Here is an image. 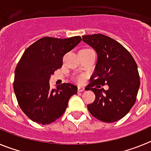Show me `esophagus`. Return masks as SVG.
Returning <instances> with one entry per match:
<instances>
[{
    "label": "esophagus",
    "mask_w": 151,
    "mask_h": 151,
    "mask_svg": "<svg viewBox=\"0 0 151 151\" xmlns=\"http://www.w3.org/2000/svg\"><path fill=\"white\" fill-rule=\"evenodd\" d=\"M85 91V88L83 87H78V92H82Z\"/></svg>",
    "instance_id": "34e87169"
}]
</instances>
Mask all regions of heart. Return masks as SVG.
<instances>
[{"instance_id": "heart-1", "label": "heart", "mask_w": 151, "mask_h": 151, "mask_svg": "<svg viewBox=\"0 0 151 151\" xmlns=\"http://www.w3.org/2000/svg\"><path fill=\"white\" fill-rule=\"evenodd\" d=\"M76 80L78 82H81L82 81V76H78L76 78Z\"/></svg>"}]
</instances>
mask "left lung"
Listing matches in <instances>:
<instances>
[{
	"mask_svg": "<svg viewBox=\"0 0 151 151\" xmlns=\"http://www.w3.org/2000/svg\"><path fill=\"white\" fill-rule=\"evenodd\" d=\"M82 41L97 53V60L88 89L93 91L95 100L87 106L90 113L104 122L123 118L136 101L140 86L138 66L121 44L102 34L82 36ZM107 83L109 89L97 84ZM96 85V88L93 87Z\"/></svg>",
	"mask_w": 151,
	"mask_h": 151,
	"instance_id": "1",
	"label": "left lung"
}]
</instances>
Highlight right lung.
<instances>
[{
	"label": "right lung",
	"mask_w": 151,
	"mask_h": 151,
	"mask_svg": "<svg viewBox=\"0 0 151 151\" xmlns=\"http://www.w3.org/2000/svg\"><path fill=\"white\" fill-rule=\"evenodd\" d=\"M82 41L80 36L69 38L45 37L29 46L15 70L13 90L24 113L33 122L47 125L66 111L69 98L78 88L71 83L50 88L51 75L63 65L64 54Z\"/></svg>",
	"instance_id": "obj_1"
}]
</instances>
